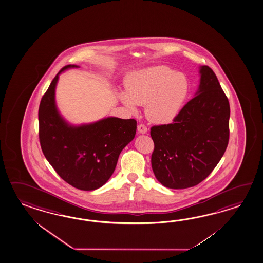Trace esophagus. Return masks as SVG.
<instances>
[{
  "mask_svg": "<svg viewBox=\"0 0 263 263\" xmlns=\"http://www.w3.org/2000/svg\"><path fill=\"white\" fill-rule=\"evenodd\" d=\"M138 132L140 134H146L148 132V128L145 126L144 124H139L138 125Z\"/></svg>",
  "mask_w": 263,
  "mask_h": 263,
  "instance_id": "34e87169",
  "label": "esophagus"
}]
</instances>
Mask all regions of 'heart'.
I'll return each mask as SVG.
<instances>
[{"instance_id":"obj_1","label":"heart","mask_w":263,"mask_h":263,"mask_svg":"<svg viewBox=\"0 0 263 263\" xmlns=\"http://www.w3.org/2000/svg\"><path fill=\"white\" fill-rule=\"evenodd\" d=\"M125 88L126 91L119 92L123 105L134 113L137 105H145L147 118L158 124H167L177 118L190 91L186 76L164 65L132 72Z\"/></svg>"}]
</instances>
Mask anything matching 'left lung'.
<instances>
[{
    "instance_id": "obj_1",
    "label": "left lung",
    "mask_w": 263,
    "mask_h": 263,
    "mask_svg": "<svg viewBox=\"0 0 263 263\" xmlns=\"http://www.w3.org/2000/svg\"><path fill=\"white\" fill-rule=\"evenodd\" d=\"M199 85L174 123L153 126L152 167L164 186L192 187L209 176L229 143L230 103L214 71L198 67Z\"/></svg>"
}]
</instances>
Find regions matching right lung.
Returning <instances> with one entry per match:
<instances>
[{"mask_svg": "<svg viewBox=\"0 0 263 263\" xmlns=\"http://www.w3.org/2000/svg\"><path fill=\"white\" fill-rule=\"evenodd\" d=\"M79 67L65 66L42 97L38 110L39 140L44 156L60 177L74 187L91 191L111 177L121 152L134 140L137 122L107 117L93 123H68L56 105V86L63 72Z\"/></svg>", "mask_w": 263, "mask_h": 263, "instance_id": "obj_1", "label": "right lung"}]
</instances>
